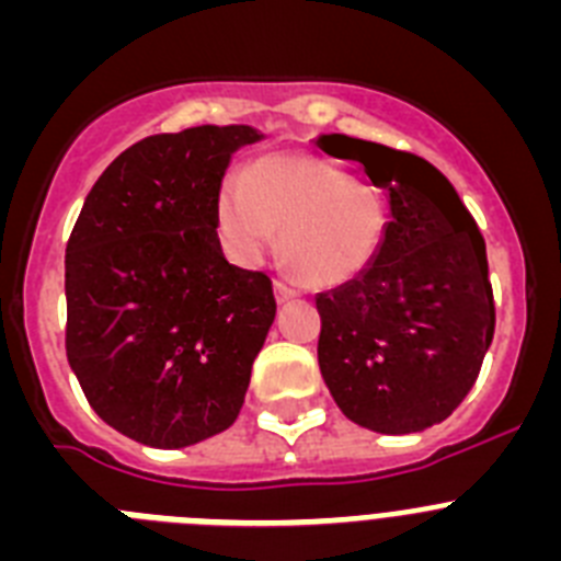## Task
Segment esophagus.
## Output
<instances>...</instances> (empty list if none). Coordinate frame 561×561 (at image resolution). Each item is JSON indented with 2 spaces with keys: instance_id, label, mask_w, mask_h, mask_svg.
I'll list each match as a JSON object with an SVG mask.
<instances>
[{
  "instance_id": "1",
  "label": "esophagus",
  "mask_w": 561,
  "mask_h": 561,
  "mask_svg": "<svg viewBox=\"0 0 561 561\" xmlns=\"http://www.w3.org/2000/svg\"><path fill=\"white\" fill-rule=\"evenodd\" d=\"M275 297L280 300V304H286V300H295V297H300V291H297L295 286L289 284V280L277 277V280H275Z\"/></svg>"
}]
</instances>
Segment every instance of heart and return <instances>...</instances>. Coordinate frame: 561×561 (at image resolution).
<instances>
[{"label":"heart","mask_w":561,"mask_h":561,"mask_svg":"<svg viewBox=\"0 0 561 561\" xmlns=\"http://www.w3.org/2000/svg\"><path fill=\"white\" fill-rule=\"evenodd\" d=\"M227 247L255 261L280 230V264L306 286H340L379 252L388 213L379 196L345 185L325 168L295 153H266L227 182L219 196Z\"/></svg>","instance_id":"heart-1"}]
</instances>
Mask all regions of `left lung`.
Here are the masks:
<instances>
[{
	"label": "left lung",
	"mask_w": 561,
	"mask_h": 561,
	"mask_svg": "<svg viewBox=\"0 0 561 561\" xmlns=\"http://www.w3.org/2000/svg\"><path fill=\"white\" fill-rule=\"evenodd\" d=\"M320 146L390 202L374 261L340 289L317 295L320 374L359 427L421 433L466 399L492 345L485 241L427 160L345 134Z\"/></svg>",
	"instance_id": "obj_1"
}]
</instances>
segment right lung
Wrapping results in <instances>:
<instances>
[{
	"label": "right lung",
	"mask_w": 561,
	"mask_h": 561,
	"mask_svg": "<svg viewBox=\"0 0 561 561\" xmlns=\"http://www.w3.org/2000/svg\"><path fill=\"white\" fill-rule=\"evenodd\" d=\"M250 126L153 134L89 191L67 241V359L108 427L180 449L225 433L275 320L272 277L232 266L219 191Z\"/></svg>",
	"instance_id": "right-lung-1"
}]
</instances>
